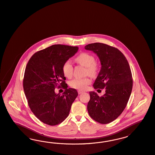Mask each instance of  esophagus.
Returning <instances> with one entry per match:
<instances>
[{
	"label": "esophagus",
	"instance_id": "esophagus-1",
	"mask_svg": "<svg viewBox=\"0 0 155 155\" xmlns=\"http://www.w3.org/2000/svg\"><path fill=\"white\" fill-rule=\"evenodd\" d=\"M84 92L83 91H81V90H79V91H78V93L79 94H82V93H83Z\"/></svg>",
	"mask_w": 155,
	"mask_h": 155
}]
</instances>
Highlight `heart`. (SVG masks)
<instances>
[{"instance_id":"b5f03b06","label":"heart","mask_w":155,"mask_h":155,"mask_svg":"<svg viewBox=\"0 0 155 155\" xmlns=\"http://www.w3.org/2000/svg\"><path fill=\"white\" fill-rule=\"evenodd\" d=\"M75 61L81 65L87 68V74L94 76L97 74L98 71V65L95 63L94 56L87 52L81 53L77 56ZM62 71L64 75L67 78H70L73 73V66L69 61L64 62L62 66ZM91 83V81L89 78H75L70 82V85L72 87L84 90L87 88V85Z\"/></svg>"}]
</instances>
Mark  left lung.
Returning <instances> with one entry per match:
<instances>
[{
    "mask_svg": "<svg viewBox=\"0 0 155 155\" xmlns=\"http://www.w3.org/2000/svg\"><path fill=\"white\" fill-rule=\"evenodd\" d=\"M85 49L93 51L99 58L101 69L93 84L95 89H105L99 97L90 92L87 109L90 117L100 124L114 121L124 111L133 87L130 66L124 54L117 48L105 44H89Z\"/></svg>",
    "mask_w": 155,
    "mask_h": 155,
    "instance_id": "1",
    "label": "left lung"
}]
</instances>
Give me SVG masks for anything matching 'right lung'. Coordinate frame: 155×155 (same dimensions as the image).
I'll return each instance as SVG.
<instances>
[{
	"instance_id": "add662e5",
	"label": "right lung",
	"mask_w": 155,
	"mask_h": 155,
	"mask_svg": "<svg viewBox=\"0 0 155 155\" xmlns=\"http://www.w3.org/2000/svg\"><path fill=\"white\" fill-rule=\"evenodd\" d=\"M78 50V47L53 45L36 52L26 66L23 81L25 96L32 112L44 124L55 126L62 123L78 96L76 89H68L62 71L63 63ZM56 86L63 87L65 92L56 94Z\"/></svg>"
}]
</instances>
